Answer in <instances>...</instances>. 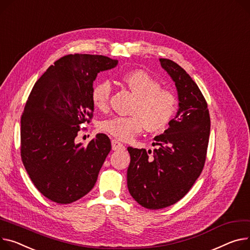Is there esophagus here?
Wrapping results in <instances>:
<instances>
[{
	"label": "esophagus",
	"instance_id": "1",
	"mask_svg": "<svg viewBox=\"0 0 250 250\" xmlns=\"http://www.w3.org/2000/svg\"><path fill=\"white\" fill-rule=\"evenodd\" d=\"M111 146H112L113 151H124V149L125 148V146L122 143H120L116 140L111 141Z\"/></svg>",
	"mask_w": 250,
	"mask_h": 250
}]
</instances>
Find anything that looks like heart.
Returning <instances> with one entry per match:
<instances>
[{
    "mask_svg": "<svg viewBox=\"0 0 250 250\" xmlns=\"http://www.w3.org/2000/svg\"><path fill=\"white\" fill-rule=\"evenodd\" d=\"M120 81L137 102L129 116H112L104 121L99 128L119 141H129L145 128L148 132H161L169 126L178 111V98L145 70L136 69L124 73ZM111 86L106 80L94 83L90 98L95 108L105 111L109 105Z\"/></svg>",
    "mask_w": 250,
    "mask_h": 250,
    "instance_id": "1",
    "label": "heart"
}]
</instances>
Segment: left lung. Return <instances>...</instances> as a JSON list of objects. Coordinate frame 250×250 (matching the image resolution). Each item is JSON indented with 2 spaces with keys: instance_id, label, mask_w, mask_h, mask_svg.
I'll return each instance as SVG.
<instances>
[{
  "instance_id": "1",
  "label": "left lung",
  "mask_w": 250,
  "mask_h": 250,
  "mask_svg": "<svg viewBox=\"0 0 250 250\" xmlns=\"http://www.w3.org/2000/svg\"><path fill=\"white\" fill-rule=\"evenodd\" d=\"M179 95V110L164 134L157 136L152 151L128 146L127 188L147 209L169 207L184 197L204 168L210 135L207 102L190 75L176 62L160 58Z\"/></svg>"
}]
</instances>
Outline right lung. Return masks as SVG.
<instances>
[{"instance_id": "1", "label": "right lung", "mask_w": 250, "mask_h": 250, "mask_svg": "<svg viewBox=\"0 0 250 250\" xmlns=\"http://www.w3.org/2000/svg\"><path fill=\"white\" fill-rule=\"evenodd\" d=\"M116 64L103 55H65L29 94L21 116V159L33 184L49 200L69 204L95 185L110 140L98 134L87 146L74 141L81 125L93 118L90 93L97 73Z\"/></svg>"}]
</instances>
